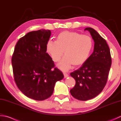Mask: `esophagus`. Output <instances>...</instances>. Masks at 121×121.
<instances>
[{
  "mask_svg": "<svg viewBox=\"0 0 121 121\" xmlns=\"http://www.w3.org/2000/svg\"><path fill=\"white\" fill-rule=\"evenodd\" d=\"M63 74H64V76H65V78H68V77H69V75L66 73L64 72Z\"/></svg>",
  "mask_w": 121,
  "mask_h": 121,
  "instance_id": "1",
  "label": "esophagus"
}]
</instances>
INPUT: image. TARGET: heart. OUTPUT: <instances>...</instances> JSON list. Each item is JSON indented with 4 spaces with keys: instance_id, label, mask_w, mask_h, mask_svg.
Masks as SVG:
<instances>
[{
    "instance_id": "b5f03b06",
    "label": "heart",
    "mask_w": 121,
    "mask_h": 121,
    "mask_svg": "<svg viewBox=\"0 0 121 121\" xmlns=\"http://www.w3.org/2000/svg\"><path fill=\"white\" fill-rule=\"evenodd\" d=\"M93 47V40L90 36L63 31L58 35L56 41H48L46 51L55 62L60 60L65 51V56L58 66L62 70L67 71L73 65L78 66L85 62Z\"/></svg>"
}]
</instances>
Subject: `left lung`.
Instances as JSON below:
<instances>
[{
    "label": "left lung",
    "instance_id": "8db88e82",
    "mask_svg": "<svg viewBox=\"0 0 121 121\" xmlns=\"http://www.w3.org/2000/svg\"><path fill=\"white\" fill-rule=\"evenodd\" d=\"M84 30L90 32L94 40V51L80 68L70 74L76 81L70 93L75 99L82 101L94 98L102 91L112 63L106 40L92 28L87 27Z\"/></svg>",
    "mask_w": 121,
    "mask_h": 121
}]
</instances>
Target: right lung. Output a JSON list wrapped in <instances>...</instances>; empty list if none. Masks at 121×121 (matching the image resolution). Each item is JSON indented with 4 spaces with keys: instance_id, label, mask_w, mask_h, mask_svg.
<instances>
[{
    "instance_id": "add662e5",
    "label": "right lung",
    "mask_w": 121,
    "mask_h": 121,
    "mask_svg": "<svg viewBox=\"0 0 121 121\" xmlns=\"http://www.w3.org/2000/svg\"><path fill=\"white\" fill-rule=\"evenodd\" d=\"M50 35V30L45 29L27 33L17 43L12 57L17 87L27 97L38 101L50 97L56 82L64 78L46 52Z\"/></svg>"
}]
</instances>
